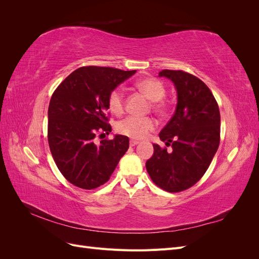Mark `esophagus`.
I'll return each mask as SVG.
<instances>
[{"instance_id":"1","label":"esophagus","mask_w":259,"mask_h":259,"mask_svg":"<svg viewBox=\"0 0 259 259\" xmlns=\"http://www.w3.org/2000/svg\"><path fill=\"white\" fill-rule=\"evenodd\" d=\"M139 144V142L138 140H134V139H131V142H130V145L132 146V147H134V146H136V145H138Z\"/></svg>"}]
</instances>
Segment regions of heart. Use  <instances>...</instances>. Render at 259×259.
I'll return each mask as SVG.
<instances>
[{"instance_id":"1","label":"heart","mask_w":259,"mask_h":259,"mask_svg":"<svg viewBox=\"0 0 259 259\" xmlns=\"http://www.w3.org/2000/svg\"><path fill=\"white\" fill-rule=\"evenodd\" d=\"M136 89L139 90L145 95L153 101V108L156 112L164 113L166 111V106L162 103V99L165 97V88L161 81L153 79V77H147V79L139 80L135 83ZM108 106L110 111L119 114L124 109V94L123 91L117 88L114 89L108 97ZM154 127V121L150 117H138V116H127L124 120L120 121L116 125V131L122 135L128 136L131 138L142 139L144 138L149 131Z\"/></svg>"}]
</instances>
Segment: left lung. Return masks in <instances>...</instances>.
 Segmentation results:
<instances>
[{
    "label": "left lung",
    "instance_id": "obj_1",
    "mask_svg": "<svg viewBox=\"0 0 259 259\" xmlns=\"http://www.w3.org/2000/svg\"><path fill=\"white\" fill-rule=\"evenodd\" d=\"M159 76L174 83L177 105L174 115L160 132L171 151L153 144L146 162L152 182L168 192H179L197 184L205 174L219 146L221 113L213 94L197 76L163 70Z\"/></svg>",
    "mask_w": 259,
    "mask_h": 259
}]
</instances>
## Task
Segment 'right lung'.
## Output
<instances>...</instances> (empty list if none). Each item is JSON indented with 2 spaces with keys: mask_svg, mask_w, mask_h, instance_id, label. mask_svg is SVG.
Instances as JSON below:
<instances>
[{
  "mask_svg": "<svg viewBox=\"0 0 259 259\" xmlns=\"http://www.w3.org/2000/svg\"><path fill=\"white\" fill-rule=\"evenodd\" d=\"M136 70L82 67L61 82L49 107V145L60 173L72 185L94 189L107 183L127 151V136L95 143L111 132L108 97ZM100 135V136H101Z\"/></svg>",
  "mask_w": 259,
  "mask_h": 259,
  "instance_id": "right-lung-1",
  "label": "right lung"
}]
</instances>
